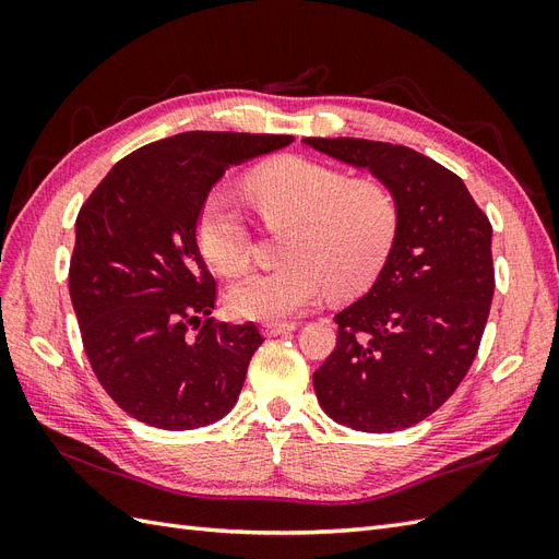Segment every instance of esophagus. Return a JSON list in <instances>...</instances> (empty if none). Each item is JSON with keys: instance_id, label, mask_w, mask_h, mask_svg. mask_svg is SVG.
Segmentation results:
<instances>
[{"instance_id": "obj_1", "label": "esophagus", "mask_w": 559, "mask_h": 559, "mask_svg": "<svg viewBox=\"0 0 559 559\" xmlns=\"http://www.w3.org/2000/svg\"><path fill=\"white\" fill-rule=\"evenodd\" d=\"M296 321H265L263 324V333L267 337L273 335H282V333H289V331H296Z\"/></svg>"}]
</instances>
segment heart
<instances>
[{
	"instance_id": "1",
	"label": "heart",
	"mask_w": 559,
	"mask_h": 559,
	"mask_svg": "<svg viewBox=\"0 0 559 559\" xmlns=\"http://www.w3.org/2000/svg\"><path fill=\"white\" fill-rule=\"evenodd\" d=\"M267 228H284L282 265L233 286L230 308L249 319L296 317L324 296L357 294L378 277L399 228V200L380 177L349 179L333 165L280 156L245 179ZM198 247L222 275H240L251 259L242 214L212 193L198 214Z\"/></svg>"
}]
</instances>
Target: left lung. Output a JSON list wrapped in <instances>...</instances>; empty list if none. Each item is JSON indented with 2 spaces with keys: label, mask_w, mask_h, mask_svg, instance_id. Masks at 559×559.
Returning <instances> with one entry per match:
<instances>
[{
  "label": "left lung",
  "mask_w": 559,
  "mask_h": 559,
  "mask_svg": "<svg viewBox=\"0 0 559 559\" xmlns=\"http://www.w3.org/2000/svg\"><path fill=\"white\" fill-rule=\"evenodd\" d=\"M392 186L399 228L370 292L337 312L335 349L314 370L319 405L366 433L408 429L454 394L476 359L495 296L492 224L464 181L415 148L308 138Z\"/></svg>",
  "instance_id": "obj_1"
}]
</instances>
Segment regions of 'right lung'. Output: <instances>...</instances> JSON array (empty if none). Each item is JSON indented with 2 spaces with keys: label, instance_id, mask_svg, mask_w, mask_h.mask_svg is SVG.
<instances>
[{
  "label": "right lung",
  "instance_id": "obj_1",
  "mask_svg": "<svg viewBox=\"0 0 559 559\" xmlns=\"http://www.w3.org/2000/svg\"><path fill=\"white\" fill-rule=\"evenodd\" d=\"M292 134L181 132L118 160L83 202L70 296L83 349L105 392L148 427L222 419L263 343L253 321L210 319L216 282L198 247V214L233 165Z\"/></svg>",
  "mask_w": 559,
  "mask_h": 559
}]
</instances>
